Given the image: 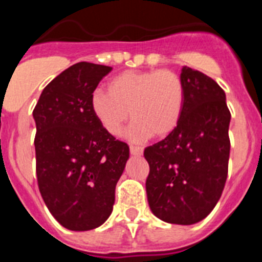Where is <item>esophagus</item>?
Masks as SVG:
<instances>
[{
    "instance_id": "obj_1",
    "label": "esophagus",
    "mask_w": 262,
    "mask_h": 262,
    "mask_svg": "<svg viewBox=\"0 0 262 262\" xmlns=\"http://www.w3.org/2000/svg\"><path fill=\"white\" fill-rule=\"evenodd\" d=\"M129 152L133 156H142L143 155V148L142 147H135V145H131L129 147Z\"/></svg>"
}]
</instances>
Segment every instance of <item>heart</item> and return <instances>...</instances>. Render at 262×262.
<instances>
[{
    "label": "heart",
    "instance_id": "obj_1",
    "mask_svg": "<svg viewBox=\"0 0 262 262\" xmlns=\"http://www.w3.org/2000/svg\"><path fill=\"white\" fill-rule=\"evenodd\" d=\"M108 92L96 90L90 107L110 135H119L129 118L127 138L143 142L152 135L164 138L174 131L184 110L185 89L174 72H123L108 82Z\"/></svg>",
    "mask_w": 262,
    "mask_h": 262
}]
</instances>
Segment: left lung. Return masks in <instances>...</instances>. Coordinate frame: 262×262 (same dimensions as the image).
Returning <instances> with one entry per match:
<instances>
[{
	"mask_svg": "<svg viewBox=\"0 0 262 262\" xmlns=\"http://www.w3.org/2000/svg\"><path fill=\"white\" fill-rule=\"evenodd\" d=\"M184 110L173 133L144 149L149 209L161 221L189 226L205 219L223 191L230 159L226 93L202 72L181 69Z\"/></svg>",
	"mask_w": 262,
	"mask_h": 262,
	"instance_id": "8db88e82",
	"label": "left lung"
}]
</instances>
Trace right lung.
Returning a JSON list of instances; mask_svg holds the SVG:
<instances>
[{"label": "right lung", "mask_w": 262, "mask_h": 262, "mask_svg": "<svg viewBox=\"0 0 262 262\" xmlns=\"http://www.w3.org/2000/svg\"><path fill=\"white\" fill-rule=\"evenodd\" d=\"M111 67L81 61L43 89L32 117L39 190L53 217L71 231L107 221L115 186L129 157L94 117L90 99Z\"/></svg>", "instance_id": "obj_1"}]
</instances>
